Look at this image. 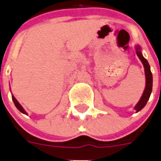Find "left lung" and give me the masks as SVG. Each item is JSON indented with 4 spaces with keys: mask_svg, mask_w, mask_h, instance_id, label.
Returning a JSON list of instances; mask_svg holds the SVG:
<instances>
[{
    "mask_svg": "<svg viewBox=\"0 0 161 161\" xmlns=\"http://www.w3.org/2000/svg\"><path fill=\"white\" fill-rule=\"evenodd\" d=\"M136 54L137 56L139 57V58L141 59V61L142 62L143 65H144L145 68V74H146V88H145V91L142 94V98L140 99L139 103H137L136 106L135 107V109L136 110V112H139L144 108L146 104L147 103V101L150 98V96H151V91H152V74L151 72V69H150V64L149 63L147 62V60L142 56V52L140 51V47L138 46L136 48Z\"/></svg>",
    "mask_w": 161,
    "mask_h": 161,
    "instance_id": "1",
    "label": "left lung"
}]
</instances>
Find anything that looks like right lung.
Wrapping results in <instances>:
<instances>
[{"instance_id":"right-lung-1","label":"right lung","mask_w":161,"mask_h":161,"mask_svg":"<svg viewBox=\"0 0 161 161\" xmlns=\"http://www.w3.org/2000/svg\"><path fill=\"white\" fill-rule=\"evenodd\" d=\"M12 100H13V102H14V103H15V107H16V108H18V110H19V112H21L22 113H25V114H26V112H25V110H24V109H23V108H22V107H21V105H20V104H19V103H18V101H17L16 99H15V97H14V96H12Z\"/></svg>"}]
</instances>
